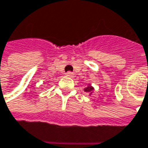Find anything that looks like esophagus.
I'll use <instances>...</instances> for the list:
<instances>
[{
	"mask_svg": "<svg viewBox=\"0 0 148 148\" xmlns=\"http://www.w3.org/2000/svg\"><path fill=\"white\" fill-rule=\"evenodd\" d=\"M66 76L67 77H69V78H73L74 77V74L71 73V72H68V73H66Z\"/></svg>",
	"mask_w": 148,
	"mask_h": 148,
	"instance_id": "obj_1",
	"label": "esophagus"
}]
</instances>
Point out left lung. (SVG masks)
I'll return each mask as SVG.
<instances>
[{"label": "left lung", "mask_w": 148, "mask_h": 148, "mask_svg": "<svg viewBox=\"0 0 148 148\" xmlns=\"http://www.w3.org/2000/svg\"><path fill=\"white\" fill-rule=\"evenodd\" d=\"M84 90L86 91V92H88L90 95H91V93L93 92V90H94V87L93 86H91L90 85H88L84 89Z\"/></svg>", "instance_id": "1"}]
</instances>
